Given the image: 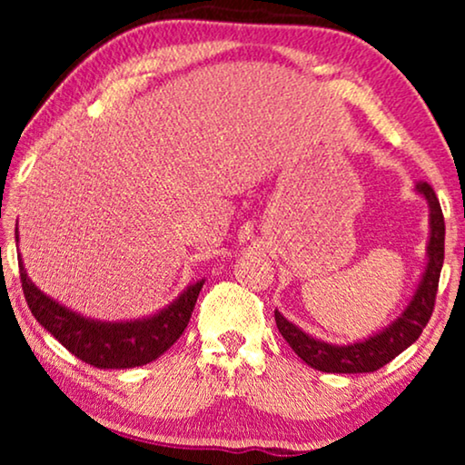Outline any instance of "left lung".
Instances as JSON below:
<instances>
[{"instance_id": "left-lung-1", "label": "left lung", "mask_w": 465, "mask_h": 465, "mask_svg": "<svg viewBox=\"0 0 465 465\" xmlns=\"http://www.w3.org/2000/svg\"><path fill=\"white\" fill-rule=\"evenodd\" d=\"M417 193L423 194L430 203V245H428V266H425L423 279L412 296V301L402 315L385 328L381 334H374L371 339L353 342V345H330V342L317 341L313 336L304 334L301 328L285 320L275 311V322L279 332L288 345L294 349V353L304 364L322 372H374L379 368L411 347L423 328L428 326L431 313H434V302L438 294V282H440V271L444 262V215L440 209V201L434 193V188L428 182H417Z\"/></svg>"}]
</instances>
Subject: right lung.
Masks as SVG:
<instances>
[{
    "instance_id": "1",
    "label": "right lung",
    "mask_w": 465,
    "mask_h": 465,
    "mask_svg": "<svg viewBox=\"0 0 465 465\" xmlns=\"http://www.w3.org/2000/svg\"><path fill=\"white\" fill-rule=\"evenodd\" d=\"M18 239V234H16ZM18 272L31 313L67 351L94 368H135L154 361L180 339L193 315L203 282H196L173 304L148 320L94 322L61 307L31 283L18 260Z\"/></svg>"
}]
</instances>
